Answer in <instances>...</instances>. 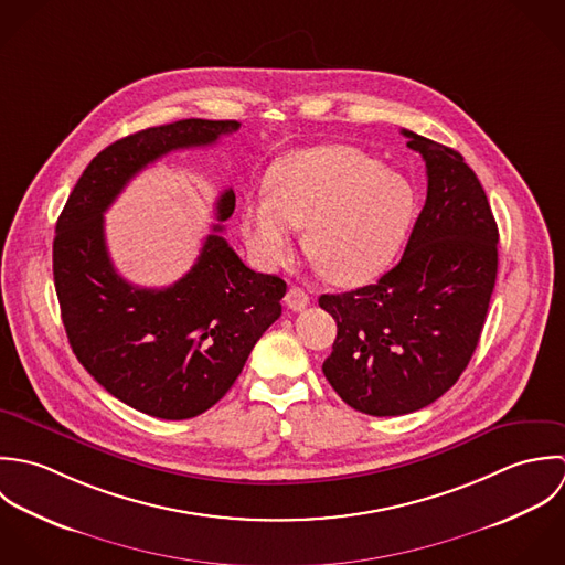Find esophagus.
Listing matches in <instances>:
<instances>
[{
    "label": "esophagus",
    "mask_w": 565,
    "mask_h": 565,
    "mask_svg": "<svg viewBox=\"0 0 565 565\" xmlns=\"http://www.w3.org/2000/svg\"><path fill=\"white\" fill-rule=\"evenodd\" d=\"M286 306L292 310V312H301L303 308H308V303H310V297H308V292L306 290H301V288H290L288 292H286Z\"/></svg>",
    "instance_id": "esophagus-1"
}]
</instances>
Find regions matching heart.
<instances>
[{"label":"heart","instance_id":"heart-1","mask_svg":"<svg viewBox=\"0 0 565 565\" xmlns=\"http://www.w3.org/2000/svg\"><path fill=\"white\" fill-rule=\"evenodd\" d=\"M415 212L411 181L355 146L326 143L286 154L268 188L244 205V235L266 268L288 262L297 226L317 268L339 286L386 270Z\"/></svg>","mask_w":565,"mask_h":565}]
</instances>
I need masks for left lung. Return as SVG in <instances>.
Instances as JSON below:
<instances>
[{"instance_id": "obj_1", "label": "left lung", "mask_w": 565, "mask_h": 565, "mask_svg": "<svg viewBox=\"0 0 565 565\" xmlns=\"http://www.w3.org/2000/svg\"><path fill=\"white\" fill-rule=\"evenodd\" d=\"M426 161L428 196L402 259L375 284L321 295L337 321L332 388L373 417L415 413L469 364L498 275V225L460 152L402 130Z\"/></svg>"}]
</instances>
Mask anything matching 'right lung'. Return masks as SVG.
<instances>
[{
    "mask_svg": "<svg viewBox=\"0 0 565 565\" xmlns=\"http://www.w3.org/2000/svg\"><path fill=\"white\" fill-rule=\"evenodd\" d=\"M237 128L192 117L115 141L85 168L56 223L54 286L76 358L119 402L159 419H190L225 397L281 317L286 281L250 270L218 233L235 210L233 190L218 196V225L196 264L168 288H137L115 270L105 212L146 166Z\"/></svg>",
    "mask_w": 565,
    "mask_h": 565,
    "instance_id": "obj_1",
    "label": "right lung"
}]
</instances>
